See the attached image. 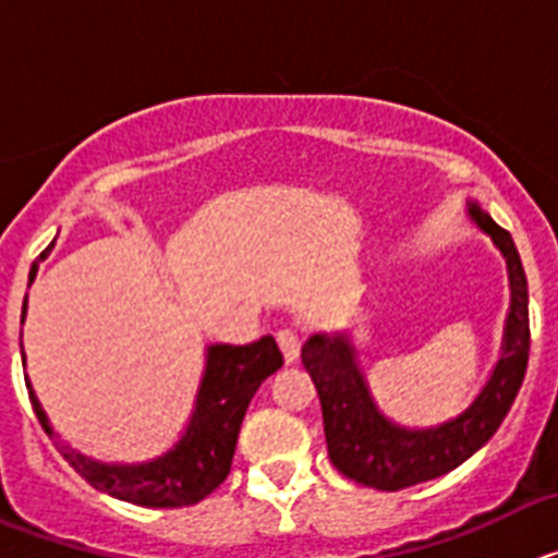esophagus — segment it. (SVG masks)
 I'll return each mask as SVG.
<instances>
[{
	"mask_svg": "<svg viewBox=\"0 0 558 558\" xmlns=\"http://www.w3.org/2000/svg\"><path fill=\"white\" fill-rule=\"evenodd\" d=\"M276 340H279V349H282L284 360H288V363H295V360H299V352H302V335L295 332V329H279V332H276Z\"/></svg>",
	"mask_w": 558,
	"mask_h": 558,
	"instance_id": "esophagus-1",
	"label": "esophagus"
}]
</instances>
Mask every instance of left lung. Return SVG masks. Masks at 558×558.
Returning a JSON list of instances; mask_svg holds the SVG:
<instances>
[{
    "label": "left lung",
    "instance_id": "obj_1",
    "mask_svg": "<svg viewBox=\"0 0 558 558\" xmlns=\"http://www.w3.org/2000/svg\"><path fill=\"white\" fill-rule=\"evenodd\" d=\"M470 215L506 256L511 313L506 318L502 354L495 372L481 397L461 416L430 430H405L391 425L374 405L366 379L354 363L352 343L343 335H313L304 343L302 363L322 399L329 461L349 481L379 492H399L447 475L495 436L514 405L529 368V282L509 231L500 229L477 204L470 206Z\"/></svg>",
    "mask_w": 558,
    "mask_h": 558
}]
</instances>
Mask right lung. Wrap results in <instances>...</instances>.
<instances>
[{"label": "right lung", "instance_id": "obj_1", "mask_svg": "<svg viewBox=\"0 0 558 558\" xmlns=\"http://www.w3.org/2000/svg\"><path fill=\"white\" fill-rule=\"evenodd\" d=\"M36 270L38 265L33 263L29 282L36 279ZM24 313H27V299L22 304V324ZM282 352L270 335L245 347H229V343L209 347L204 383H201L198 402H195V413H192L184 438L167 456L150 463L117 466V463L92 461L66 445L58 450L83 481L117 500L147 506V509L195 506L226 481L251 397L270 374L282 368ZM27 393L38 422L52 436L47 413L29 388V379Z\"/></svg>", "mask_w": 558, "mask_h": 558}]
</instances>
